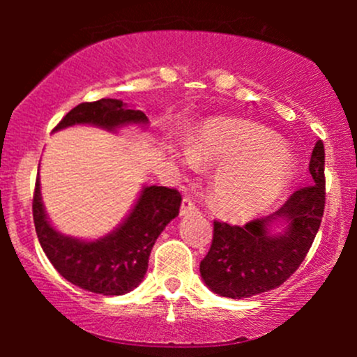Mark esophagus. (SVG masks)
I'll return each mask as SVG.
<instances>
[{
  "instance_id": "obj_1",
  "label": "esophagus",
  "mask_w": 357,
  "mask_h": 357,
  "mask_svg": "<svg viewBox=\"0 0 357 357\" xmlns=\"http://www.w3.org/2000/svg\"><path fill=\"white\" fill-rule=\"evenodd\" d=\"M191 213H198V208H196V204L191 202V198L184 196L183 203H181V210H179V215L188 216V215H191Z\"/></svg>"
}]
</instances>
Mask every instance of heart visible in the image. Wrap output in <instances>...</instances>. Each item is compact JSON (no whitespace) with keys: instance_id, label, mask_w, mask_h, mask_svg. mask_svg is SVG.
Wrapping results in <instances>:
<instances>
[{"instance_id":"b5f03b06","label":"heart","mask_w":357,"mask_h":357,"mask_svg":"<svg viewBox=\"0 0 357 357\" xmlns=\"http://www.w3.org/2000/svg\"><path fill=\"white\" fill-rule=\"evenodd\" d=\"M265 129L241 121H208L186 141V154L176 158L188 166L210 169L211 202L233 218H247L275 203L285 190L290 166Z\"/></svg>"}]
</instances>
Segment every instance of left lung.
Here are the masks:
<instances>
[{
  "instance_id": "left-lung-1",
  "label": "left lung",
  "mask_w": 357,
  "mask_h": 357,
  "mask_svg": "<svg viewBox=\"0 0 357 357\" xmlns=\"http://www.w3.org/2000/svg\"><path fill=\"white\" fill-rule=\"evenodd\" d=\"M326 153L322 141L314 146L309 162V186L301 188L280 210L245 227L213 221L210 252L199 264V272L215 294L247 298L277 289L301 267L321 227L326 206ZM286 225L273 236L269 227Z\"/></svg>"
}]
</instances>
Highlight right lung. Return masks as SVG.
Here are the masks:
<instances>
[{
  "label": "right lung",
  "instance_id": "right-lung-1",
  "mask_svg": "<svg viewBox=\"0 0 357 357\" xmlns=\"http://www.w3.org/2000/svg\"><path fill=\"white\" fill-rule=\"evenodd\" d=\"M90 124L107 130L127 124H147L142 110L117 99L84 102L73 107L53 130ZM181 195L174 188L144 186L127 218L109 235L84 241L61 235L47 218L40 181L33 192V221L45 255L61 277L73 285L102 296H124L141 284L151 250L166 225L179 215Z\"/></svg>",
  "mask_w": 357,
  "mask_h": 357
}]
</instances>
